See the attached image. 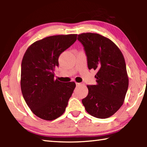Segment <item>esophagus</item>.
<instances>
[{"label":"esophagus","instance_id":"34e87169","mask_svg":"<svg viewBox=\"0 0 147 147\" xmlns=\"http://www.w3.org/2000/svg\"><path fill=\"white\" fill-rule=\"evenodd\" d=\"M76 86H83L84 85V83H76Z\"/></svg>","mask_w":147,"mask_h":147}]
</instances>
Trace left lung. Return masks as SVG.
I'll return each instance as SVG.
<instances>
[{"label": "left lung", "instance_id": "obj_1", "mask_svg": "<svg viewBox=\"0 0 147 147\" xmlns=\"http://www.w3.org/2000/svg\"><path fill=\"white\" fill-rule=\"evenodd\" d=\"M78 40L84 47L89 69L97 71L94 76L96 84L87 86L88 94L82 102L91 115L108 118L123 105L128 90L124 56L112 41L98 34H79Z\"/></svg>", "mask_w": 147, "mask_h": 147}]
</instances>
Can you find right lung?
Segmentation results:
<instances>
[{"mask_svg":"<svg viewBox=\"0 0 147 147\" xmlns=\"http://www.w3.org/2000/svg\"><path fill=\"white\" fill-rule=\"evenodd\" d=\"M77 34L56 35L38 40L30 46L21 63V88L31 111L38 117L53 121L65 111L76 87L74 82L54 80L61 53L76 41Z\"/></svg>","mask_w":147,"mask_h":147,"instance_id":"1","label":"right lung"}]
</instances>
